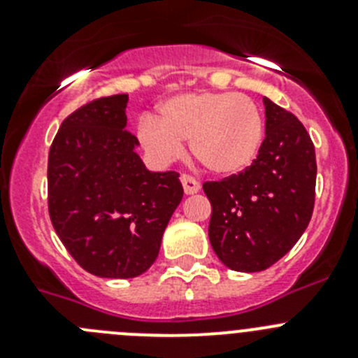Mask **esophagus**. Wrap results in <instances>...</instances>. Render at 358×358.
Listing matches in <instances>:
<instances>
[{
	"mask_svg": "<svg viewBox=\"0 0 358 358\" xmlns=\"http://www.w3.org/2000/svg\"><path fill=\"white\" fill-rule=\"evenodd\" d=\"M181 182H182V188H185L186 195H194V194H197L199 189H201V182H199L195 177L188 176V173H182Z\"/></svg>",
	"mask_w": 358,
	"mask_h": 358,
	"instance_id": "esophagus-1",
	"label": "esophagus"
}]
</instances>
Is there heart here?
<instances>
[{
    "mask_svg": "<svg viewBox=\"0 0 358 358\" xmlns=\"http://www.w3.org/2000/svg\"><path fill=\"white\" fill-rule=\"evenodd\" d=\"M265 123L260 107L240 93H185L161 103L159 118L143 116L138 140L157 164H169L189 141L195 159L217 176L245 170L260 152Z\"/></svg>",
    "mask_w": 358,
    "mask_h": 358,
    "instance_id": "obj_1",
    "label": "heart"
}]
</instances>
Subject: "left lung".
Instances as JSON below:
<instances>
[{
	"label": "left lung",
	"mask_w": 358,
	"mask_h": 358,
	"mask_svg": "<svg viewBox=\"0 0 358 358\" xmlns=\"http://www.w3.org/2000/svg\"><path fill=\"white\" fill-rule=\"evenodd\" d=\"M264 103L265 140L251 166L202 185L211 202V248L240 273L265 271L283 258L314 211V143L292 113L268 98Z\"/></svg>",
	"instance_id": "1"
}]
</instances>
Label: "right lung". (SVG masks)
<instances>
[{
    "label": "right lung",
    "instance_id": "right-lung-1",
    "mask_svg": "<svg viewBox=\"0 0 358 358\" xmlns=\"http://www.w3.org/2000/svg\"><path fill=\"white\" fill-rule=\"evenodd\" d=\"M127 94L96 98L62 122L48 156V211L84 271L136 278L157 258L182 199L177 172H150L125 129Z\"/></svg>",
    "mask_w": 358,
    "mask_h": 358
}]
</instances>
